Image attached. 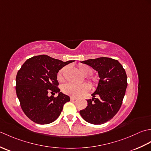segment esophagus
Segmentation results:
<instances>
[{"label": "esophagus", "instance_id": "esophagus-1", "mask_svg": "<svg viewBox=\"0 0 151 151\" xmlns=\"http://www.w3.org/2000/svg\"><path fill=\"white\" fill-rule=\"evenodd\" d=\"M70 100H76V99H77V97L71 96V97H70Z\"/></svg>", "mask_w": 151, "mask_h": 151}]
</instances>
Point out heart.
Listing matches in <instances>:
<instances>
[{
  "mask_svg": "<svg viewBox=\"0 0 151 151\" xmlns=\"http://www.w3.org/2000/svg\"><path fill=\"white\" fill-rule=\"evenodd\" d=\"M78 69L81 72L86 76L91 75L93 74V69L90 66L85 64H81L78 65ZM67 69V67H64L61 69L57 74V79L60 82H63L65 80L64 75ZM88 82L91 84L93 88H97L99 84L100 81L97 77L95 76H88L87 78ZM90 85L88 83H82V84H73V83H67L63 85L62 88V91L67 95H69L73 97H77L82 95H84L88 93L90 89Z\"/></svg>",
  "mask_w": 151,
  "mask_h": 151,
  "instance_id": "1",
  "label": "heart"
}]
</instances>
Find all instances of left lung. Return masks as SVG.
<instances>
[{
  "label": "left lung",
  "instance_id": "obj_1",
  "mask_svg": "<svg viewBox=\"0 0 151 151\" xmlns=\"http://www.w3.org/2000/svg\"><path fill=\"white\" fill-rule=\"evenodd\" d=\"M98 71L100 82L88 106L80 111L85 121L101 124L110 121L121 106L127 87V76L124 69L117 60L101 57L81 62ZM96 95L99 96L96 98Z\"/></svg>",
  "mask_w": 151,
  "mask_h": 151
}]
</instances>
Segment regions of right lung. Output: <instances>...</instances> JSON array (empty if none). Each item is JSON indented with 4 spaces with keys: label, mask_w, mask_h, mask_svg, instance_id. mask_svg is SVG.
<instances>
[{
    "label": "right lung",
    "mask_w": 151,
    "mask_h": 151,
    "mask_svg": "<svg viewBox=\"0 0 151 151\" xmlns=\"http://www.w3.org/2000/svg\"><path fill=\"white\" fill-rule=\"evenodd\" d=\"M75 60L63 62L47 55L30 58L16 76V93L25 115L34 123L45 124L59 117L63 105L70 101L68 95L60 92L57 73ZM49 92L52 95L49 97ZM59 94L55 98L53 94Z\"/></svg>",
    "instance_id": "add662e5"
}]
</instances>
